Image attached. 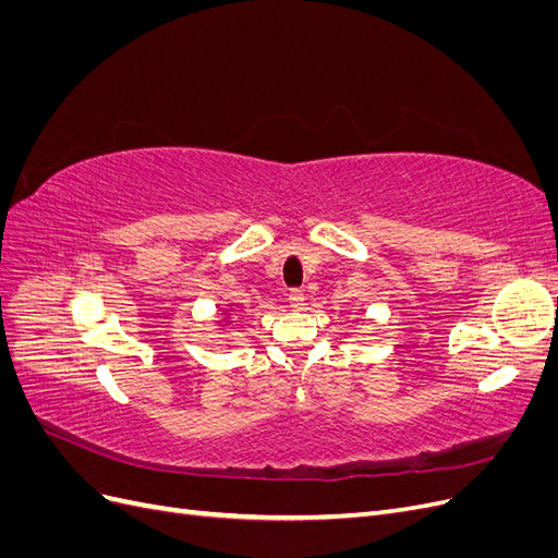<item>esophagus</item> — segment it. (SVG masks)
Instances as JSON below:
<instances>
[{"instance_id":"esophagus-1","label":"esophagus","mask_w":558,"mask_h":558,"mask_svg":"<svg viewBox=\"0 0 558 558\" xmlns=\"http://www.w3.org/2000/svg\"><path fill=\"white\" fill-rule=\"evenodd\" d=\"M289 305L293 310H302V305H305V293H302V291H291L289 293Z\"/></svg>"}]
</instances>
